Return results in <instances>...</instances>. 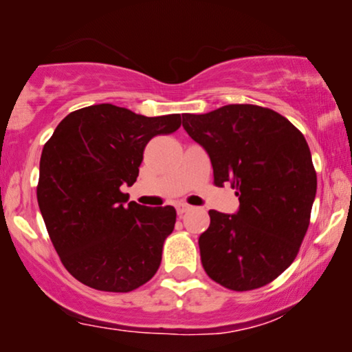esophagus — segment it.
Returning a JSON list of instances; mask_svg holds the SVG:
<instances>
[{"label":"esophagus","instance_id":"34e87169","mask_svg":"<svg viewBox=\"0 0 352 352\" xmlns=\"http://www.w3.org/2000/svg\"><path fill=\"white\" fill-rule=\"evenodd\" d=\"M189 210H190V206L186 205V204H177L176 205V211H177V214H179V216L187 213V211H189Z\"/></svg>","mask_w":352,"mask_h":352}]
</instances>
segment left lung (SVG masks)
I'll return each instance as SVG.
<instances>
[{
	"mask_svg": "<svg viewBox=\"0 0 352 352\" xmlns=\"http://www.w3.org/2000/svg\"><path fill=\"white\" fill-rule=\"evenodd\" d=\"M182 126L208 153L214 184H230L240 201L234 214L208 211L199 239L205 272L235 292L267 285L293 263L309 228L317 176L305 136L252 104L182 113Z\"/></svg>",
	"mask_w": 352,
	"mask_h": 352,
	"instance_id": "obj_1",
	"label": "left lung"
}]
</instances>
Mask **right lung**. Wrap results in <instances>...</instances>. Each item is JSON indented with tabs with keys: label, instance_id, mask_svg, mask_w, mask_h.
I'll return each mask as SVG.
<instances>
[{
	"label": "right lung",
	"instance_id": "obj_1",
	"mask_svg": "<svg viewBox=\"0 0 352 352\" xmlns=\"http://www.w3.org/2000/svg\"><path fill=\"white\" fill-rule=\"evenodd\" d=\"M181 115L144 117L98 104L67 115L45 144L36 199L67 271L85 285L126 293L155 276L176 210L128 201L147 142Z\"/></svg>",
	"mask_w": 352,
	"mask_h": 352
}]
</instances>
